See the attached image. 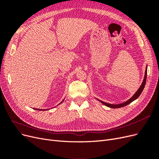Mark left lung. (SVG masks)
<instances>
[{"label": "left lung", "instance_id": "obj_1", "mask_svg": "<svg viewBox=\"0 0 159 159\" xmlns=\"http://www.w3.org/2000/svg\"><path fill=\"white\" fill-rule=\"evenodd\" d=\"M147 68H146V70H145V78H144V80H143V81L142 83V85H141L140 88H139L138 89V91H137V92L135 93V94H134L133 97L129 99L128 101H127L126 102H125L123 103H121V104H118V105H112V104H109V103H105L103 102H102V101H99V102H102L103 105H106V106L109 107H111V108H119V107H124V106H126V105H127L128 104L131 103L132 102H133L134 100H135L136 99H137L139 95H141V93H142V91L144 89V88H145V84H146V81H147Z\"/></svg>", "mask_w": 159, "mask_h": 159}]
</instances>
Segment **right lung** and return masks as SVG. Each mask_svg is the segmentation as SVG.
Wrapping results in <instances>:
<instances>
[{
    "label": "right lung",
    "mask_w": 159,
    "mask_h": 159,
    "mask_svg": "<svg viewBox=\"0 0 159 159\" xmlns=\"http://www.w3.org/2000/svg\"><path fill=\"white\" fill-rule=\"evenodd\" d=\"M37 109V110H40V111H41V110H42V109H41V110H40V109ZM42 111H43V110H42Z\"/></svg>",
    "instance_id": "right-lung-1"
}]
</instances>
